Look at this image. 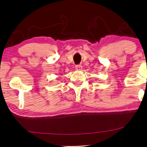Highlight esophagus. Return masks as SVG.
<instances>
[{
  "label": "esophagus",
  "instance_id": "1",
  "mask_svg": "<svg viewBox=\"0 0 147 147\" xmlns=\"http://www.w3.org/2000/svg\"><path fill=\"white\" fill-rule=\"evenodd\" d=\"M76 69L77 71H80V70L82 69V65H77L76 66Z\"/></svg>",
  "mask_w": 147,
  "mask_h": 147
}]
</instances>
